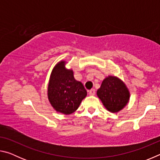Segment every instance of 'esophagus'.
<instances>
[{"mask_svg":"<svg viewBox=\"0 0 160 160\" xmlns=\"http://www.w3.org/2000/svg\"><path fill=\"white\" fill-rule=\"evenodd\" d=\"M89 94H90V95L91 96H93L95 94V90H94V89H92V90H89Z\"/></svg>","mask_w":160,"mask_h":160,"instance_id":"obj_1","label":"esophagus"}]
</instances>
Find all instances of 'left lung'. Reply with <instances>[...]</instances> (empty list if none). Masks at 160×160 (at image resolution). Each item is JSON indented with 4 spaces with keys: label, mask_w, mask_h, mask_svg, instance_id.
<instances>
[{
    "label": "left lung",
    "mask_w": 160,
    "mask_h": 160,
    "mask_svg": "<svg viewBox=\"0 0 160 160\" xmlns=\"http://www.w3.org/2000/svg\"><path fill=\"white\" fill-rule=\"evenodd\" d=\"M97 95L104 107L112 113L122 110L130 99V92L126 84L120 78L113 75L104 78L97 91Z\"/></svg>",
    "instance_id": "8db88e82"
}]
</instances>
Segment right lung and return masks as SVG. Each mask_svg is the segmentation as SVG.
I'll return each mask as SVG.
<instances>
[{"mask_svg": "<svg viewBox=\"0 0 160 160\" xmlns=\"http://www.w3.org/2000/svg\"><path fill=\"white\" fill-rule=\"evenodd\" d=\"M66 63L62 60L53 67L48 81L47 95L54 110L68 115L78 109L88 93L82 83L75 79L73 70L66 68Z\"/></svg>", "mask_w": 160, "mask_h": 160, "instance_id": "add662e5", "label": "right lung"}]
</instances>
